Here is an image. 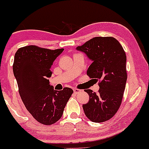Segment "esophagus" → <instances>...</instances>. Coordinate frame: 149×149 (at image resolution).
I'll list each match as a JSON object with an SVG mask.
<instances>
[{
  "mask_svg": "<svg viewBox=\"0 0 149 149\" xmlns=\"http://www.w3.org/2000/svg\"><path fill=\"white\" fill-rule=\"evenodd\" d=\"M73 91H74L75 94H79V93L81 91V90L78 89V88H74V89H73Z\"/></svg>",
  "mask_w": 149,
  "mask_h": 149,
  "instance_id": "obj_1",
  "label": "esophagus"
}]
</instances>
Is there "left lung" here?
I'll return each instance as SVG.
<instances>
[{
	"label": "left lung",
	"instance_id": "8db88e82",
	"mask_svg": "<svg viewBox=\"0 0 149 149\" xmlns=\"http://www.w3.org/2000/svg\"><path fill=\"white\" fill-rule=\"evenodd\" d=\"M76 49L92 61L87 75L100 80L98 93L84 90L89 96L88 103L83 104L84 113L94 123L108 120L118 112L123 100L127 81L125 52L112 37H94Z\"/></svg>",
	"mask_w": 149,
	"mask_h": 149
}]
</instances>
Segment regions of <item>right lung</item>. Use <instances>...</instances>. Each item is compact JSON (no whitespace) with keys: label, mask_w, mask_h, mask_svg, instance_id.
<instances>
[{"label":"right lung","mask_w":149,"mask_h":149,"mask_svg":"<svg viewBox=\"0 0 149 149\" xmlns=\"http://www.w3.org/2000/svg\"><path fill=\"white\" fill-rule=\"evenodd\" d=\"M63 50L29 45L19 48L14 56L13 71L21 98L33 118L47 125L61 119L73 92L68 87L57 91L49 84L51 67Z\"/></svg>","instance_id":"add662e5"}]
</instances>
